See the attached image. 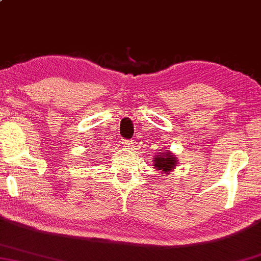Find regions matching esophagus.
Returning a JSON list of instances; mask_svg holds the SVG:
<instances>
[{
  "label": "esophagus",
  "instance_id": "34e87169",
  "mask_svg": "<svg viewBox=\"0 0 261 261\" xmlns=\"http://www.w3.org/2000/svg\"><path fill=\"white\" fill-rule=\"evenodd\" d=\"M132 144H133V143H132V141H128V139H123L122 141L123 147H132Z\"/></svg>",
  "mask_w": 261,
  "mask_h": 261
}]
</instances>
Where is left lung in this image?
<instances>
[{
  "instance_id": "left-lung-1",
  "label": "left lung",
  "mask_w": 261,
  "mask_h": 261,
  "mask_svg": "<svg viewBox=\"0 0 261 261\" xmlns=\"http://www.w3.org/2000/svg\"><path fill=\"white\" fill-rule=\"evenodd\" d=\"M153 159V167H155L161 172L169 173L175 168L176 158L170 152H159L158 154H155V158Z\"/></svg>"
}]
</instances>
